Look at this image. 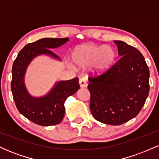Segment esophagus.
Segmentation results:
<instances>
[{
	"label": "esophagus",
	"instance_id": "esophagus-1",
	"mask_svg": "<svg viewBox=\"0 0 159 159\" xmlns=\"http://www.w3.org/2000/svg\"><path fill=\"white\" fill-rule=\"evenodd\" d=\"M79 84L81 86V87H86L87 86V79L85 78L82 77L79 79Z\"/></svg>",
	"mask_w": 159,
	"mask_h": 159
}]
</instances>
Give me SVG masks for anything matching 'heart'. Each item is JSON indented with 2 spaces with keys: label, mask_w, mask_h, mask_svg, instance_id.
<instances>
[{
  "label": "heart",
  "mask_w": 159,
  "mask_h": 159,
  "mask_svg": "<svg viewBox=\"0 0 159 159\" xmlns=\"http://www.w3.org/2000/svg\"><path fill=\"white\" fill-rule=\"evenodd\" d=\"M115 58V52L110 46H97L84 44L78 46L72 53L74 63L79 66H87L93 63L97 72H103L110 67Z\"/></svg>",
  "instance_id": "obj_1"
}]
</instances>
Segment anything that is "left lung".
<instances>
[{"label":"left lung","mask_w":159,"mask_h":159,"mask_svg":"<svg viewBox=\"0 0 159 159\" xmlns=\"http://www.w3.org/2000/svg\"><path fill=\"white\" fill-rule=\"evenodd\" d=\"M121 57L105 72L88 78L90 108L98 121L120 125L139 114L149 91V70L143 54L123 41H114Z\"/></svg>","instance_id":"1"}]
</instances>
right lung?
I'll return each mask as SVG.
<instances>
[{"label":"right lung","mask_w":159,"mask_h":159,"mask_svg":"<svg viewBox=\"0 0 159 159\" xmlns=\"http://www.w3.org/2000/svg\"><path fill=\"white\" fill-rule=\"evenodd\" d=\"M69 38H44L29 43L20 51L12 69L11 90L16 106L24 116L43 126L59 124L65 114L64 102L80 88L78 78L57 83L45 96L34 98L28 93L24 83L25 71L30 62L39 54H46L58 58L50 50L68 42Z\"/></svg>","instance_id":"obj_1"}]
</instances>
